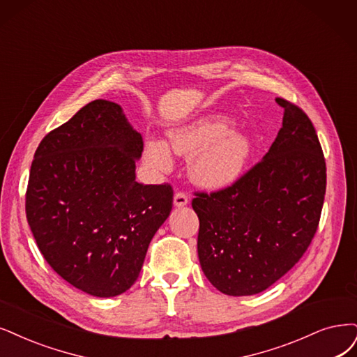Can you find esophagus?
<instances>
[{"mask_svg": "<svg viewBox=\"0 0 357 357\" xmlns=\"http://www.w3.org/2000/svg\"><path fill=\"white\" fill-rule=\"evenodd\" d=\"M174 204H175V207H183V206H187L188 204V195L185 194V192H176L175 195H174Z\"/></svg>", "mask_w": 357, "mask_h": 357, "instance_id": "34e87169", "label": "esophagus"}]
</instances>
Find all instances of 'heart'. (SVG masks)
Returning <instances> with one entry per match:
<instances>
[{"label": "heart", "mask_w": 357, "mask_h": 357, "mask_svg": "<svg viewBox=\"0 0 357 357\" xmlns=\"http://www.w3.org/2000/svg\"><path fill=\"white\" fill-rule=\"evenodd\" d=\"M227 116L210 114L170 129L169 147L176 154L191 155V179L206 190H223L238 179L253 154V139L243 130H232ZM145 158L157 170H169L172 157L163 141L145 144Z\"/></svg>", "instance_id": "1"}]
</instances>
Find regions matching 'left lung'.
Here are the masks:
<instances>
[{
	"mask_svg": "<svg viewBox=\"0 0 357 357\" xmlns=\"http://www.w3.org/2000/svg\"><path fill=\"white\" fill-rule=\"evenodd\" d=\"M282 128L265 157L231 187L195 192L197 250L220 293L253 296L305 255L319 225L326 166L307 114L284 98Z\"/></svg>",
	"mask_w": 357,
	"mask_h": 357,
	"instance_id": "1",
	"label": "left lung"
}]
</instances>
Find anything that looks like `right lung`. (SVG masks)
<instances>
[{"label": "right lung", "instance_id": "add662e5", "mask_svg": "<svg viewBox=\"0 0 357 357\" xmlns=\"http://www.w3.org/2000/svg\"><path fill=\"white\" fill-rule=\"evenodd\" d=\"M142 147L121 105L96 100L35 151L26 191L31 231L48 265L89 296L129 289L170 215V185L135 181Z\"/></svg>", "mask_w": 357, "mask_h": 357}]
</instances>
